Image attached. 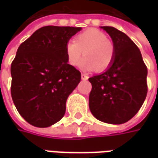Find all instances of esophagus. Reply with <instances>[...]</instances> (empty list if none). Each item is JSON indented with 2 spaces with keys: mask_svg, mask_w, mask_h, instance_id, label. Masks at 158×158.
Wrapping results in <instances>:
<instances>
[{
  "mask_svg": "<svg viewBox=\"0 0 158 158\" xmlns=\"http://www.w3.org/2000/svg\"><path fill=\"white\" fill-rule=\"evenodd\" d=\"M81 79H82L83 80H87V79H89V77H88V75L85 74V73H82V74H81Z\"/></svg>",
  "mask_w": 158,
  "mask_h": 158,
  "instance_id": "34e87169",
  "label": "esophagus"
}]
</instances>
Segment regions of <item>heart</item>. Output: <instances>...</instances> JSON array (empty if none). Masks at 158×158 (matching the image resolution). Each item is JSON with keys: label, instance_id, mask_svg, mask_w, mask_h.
<instances>
[{"label": "heart", "instance_id": "heart-1", "mask_svg": "<svg viewBox=\"0 0 158 158\" xmlns=\"http://www.w3.org/2000/svg\"><path fill=\"white\" fill-rule=\"evenodd\" d=\"M83 52L85 59L82 62V68L102 72L112 65L115 56L113 43L107 40V36L98 29H87L80 33L74 40L66 43L65 53L69 65L77 67L83 58Z\"/></svg>", "mask_w": 158, "mask_h": 158}]
</instances>
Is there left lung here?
I'll return each mask as SVG.
<instances>
[{"mask_svg": "<svg viewBox=\"0 0 158 158\" xmlns=\"http://www.w3.org/2000/svg\"><path fill=\"white\" fill-rule=\"evenodd\" d=\"M101 28L113 40L115 56L105 72L89 79V110L102 122L121 124L138 113L146 99L147 68L129 36L113 27Z\"/></svg>", "mask_w": 158, "mask_h": 158, "instance_id": "8db88e82", "label": "left lung"}]
</instances>
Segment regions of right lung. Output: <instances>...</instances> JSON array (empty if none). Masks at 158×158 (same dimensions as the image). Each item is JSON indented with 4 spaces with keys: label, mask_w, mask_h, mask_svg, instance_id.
<instances>
[{
    "label": "right lung",
    "mask_w": 158,
    "mask_h": 158,
    "mask_svg": "<svg viewBox=\"0 0 158 158\" xmlns=\"http://www.w3.org/2000/svg\"><path fill=\"white\" fill-rule=\"evenodd\" d=\"M80 30L45 26L19 45L11 65V94L31 125L46 128L64 116L67 99L81 79L79 70L68 63L65 45Z\"/></svg>",
    "instance_id": "1"
}]
</instances>
